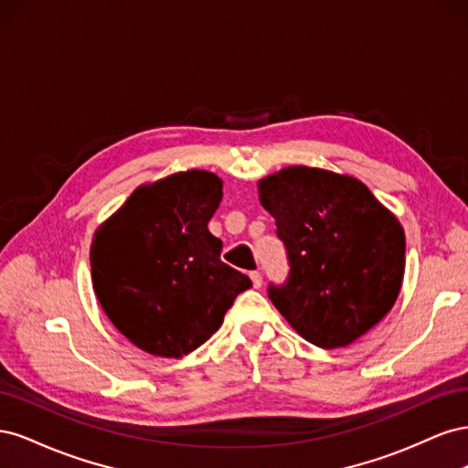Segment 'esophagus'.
<instances>
[{
	"mask_svg": "<svg viewBox=\"0 0 468 468\" xmlns=\"http://www.w3.org/2000/svg\"><path fill=\"white\" fill-rule=\"evenodd\" d=\"M250 279H251V285H253V289H260L261 287V273L260 271H251L250 273Z\"/></svg>",
	"mask_w": 468,
	"mask_h": 468,
	"instance_id": "1",
	"label": "esophagus"
}]
</instances>
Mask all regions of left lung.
Wrapping results in <instances>:
<instances>
[{
    "label": "left lung",
    "mask_w": 468,
    "mask_h": 468,
    "mask_svg": "<svg viewBox=\"0 0 468 468\" xmlns=\"http://www.w3.org/2000/svg\"><path fill=\"white\" fill-rule=\"evenodd\" d=\"M258 191L291 265L269 299L296 334L322 349L346 347L390 313L404 279V229L363 181L289 165L260 179Z\"/></svg>",
    "instance_id": "obj_1"
}]
</instances>
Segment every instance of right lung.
<instances>
[{"instance_id": "obj_1", "label": "right lung", "mask_w": 468, "mask_h": 468, "mask_svg": "<svg viewBox=\"0 0 468 468\" xmlns=\"http://www.w3.org/2000/svg\"><path fill=\"white\" fill-rule=\"evenodd\" d=\"M222 179L187 169L144 183L99 224L91 282L112 325L150 356L179 359L215 334L248 275L220 260L208 220Z\"/></svg>"}]
</instances>
